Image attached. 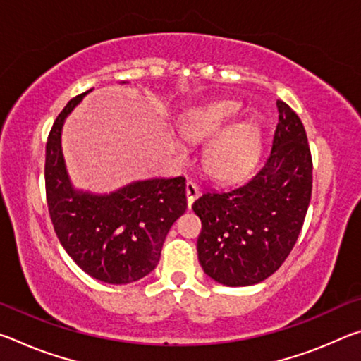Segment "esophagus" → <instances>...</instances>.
<instances>
[{
    "instance_id": "1",
    "label": "esophagus",
    "mask_w": 361,
    "mask_h": 361,
    "mask_svg": "<svg viewBox=\"0 0 361 361\" xmlns=\"http://www.w3.org/2000/svg\"><path fill=\"white\" fill-rule=\"evenodd\" d=\"M199 194H200L199 186L195 185L194 181L188 180V181H186V199H188V205H189V207H191L194 200L199 197Z\"/></svg>"
}]
</instances>
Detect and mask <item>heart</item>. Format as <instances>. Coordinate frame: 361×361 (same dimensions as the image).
<instances>
[{"label":"heart","instance_id":"1","mask_svg":"<svg viewBox=\"0 0 361 361\" xmlns=\"http://www.w3.org/2000/svg\"><path fill=\"white\" fill-rule=\"evenodd\" d=\"M239 116L237 103L223 100L195 108L181 121V133L189 142H209L204 169L213 178L235 180L248 173L259 154L261 135L253 122L234 124Z\"/></svg>","mask_w":361,"mask_h":361}]
</instances>
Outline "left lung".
<instances>
[{
    "mask_svg": "<svg viewBox=\"0 0 361 361\" xmlns=\"http://www.w3.org/2000/svg\"><path fill=\"white\" fill-rule=\"evenodd\" d=\"M271 154L234 188L192 204L202 221L197 256L207 276L228 286L259 283L288 258L312 194V156L299 116L277 100Z\"/></svg>",
    "mask_w": 361,
    "mask_h": 361,
    "instance_id": "1",
    "label": "left lung"
}]
</instances>
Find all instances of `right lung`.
<instances>
[{
    "instance_id": "right-lung-1",
    "label": "right lung",
    "mask_w": 361,
    "mask_h": 361,
    "mask_svg": "<svg viewBox=\"0 0 361 361\" xmlns=\"http://www.w3.org/2000/svg\"><path fill=\"white\" fill-rule=\"evenodd\" d=\"M57 116L46 143V199L54 231L73 261L90 277L113 285L132 283L157 266L169 229L186 210L185 176L137 181L109 195L73 189L60 133L82 97Z\"/></svg>"
}]
</instances>
